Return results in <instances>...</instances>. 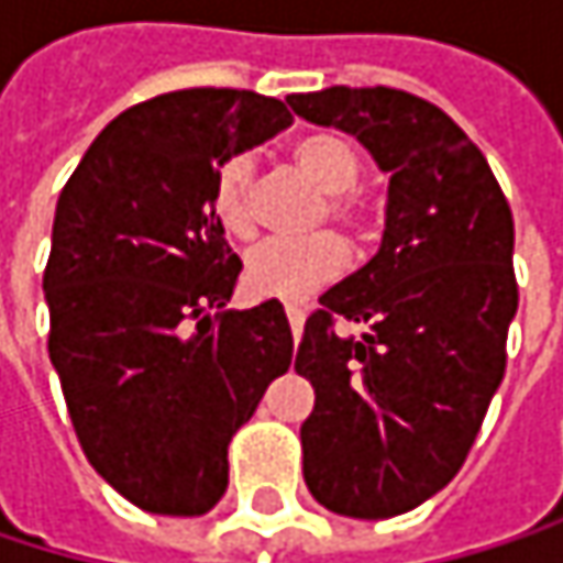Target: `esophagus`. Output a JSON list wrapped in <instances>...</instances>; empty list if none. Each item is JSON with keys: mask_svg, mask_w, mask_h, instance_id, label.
I'll return each mask as SVG.
<instances>
[{"mask_svg": "<svg viewBox=\"0 0 563 563\" xmlns=\"http://www.w3.org/2000/svg\"><path fill=\"white\" fill-rule=\"evenodd\" d=\"M286 319H289V329H292V335L299 339V332H302V322H306V306H302V302H286Z\"/></svg>", "mask_w": 563, "mask_h": 563, "instance_id": "esophagus-1", "label": "esophagus"}]
</instances>
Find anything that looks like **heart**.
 Returning a JSON list of instances; mask_svg holds the SVG:
<instances>
[{
  "label": "heart",
  "instance_id": "1",
  "mask_svg": "<svg viewBox=\"0 0 563 563\" xmlns=\"http://www.w3.org/2000/svg\"><path fill=\"white\" fill-rule=\"evenodd\" d=\"M292 163L319 191L329 195L325 214L345 228H362L365 214L349 195L362 178V159L355 146L332 133L302 136L292 146ZM251 178L254 159L247 153L228 156L211 181V214L231 238L254 234V208H251ZM345 264V247L335 234L316 231L306 238H271L257 244L244 261V280L261 296L296 299L329 283Z\"/></svg>",
  "mask_w": 563,
  "mask_h": 563
}]
</instances>
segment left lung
Listing matches in <instances>:
<instances>
[{"label":"left lung","instance_id":"left-lung-1","mask_svg":"<svg viewBox=\"0 0 563 563\" xmlns=\"http://www.w3.org/2000/svg\"><path fill=\"white\" fill-rule=\"evenodd\" d=\"M286 103L355 136L388 175L378 254L319 296L292 362L316 388L299 427L312 499L391 518L460 473L503 385L518 309L511 211L476 143L413 93L325 87ZM339 318L366 332L345 336Z\"/></svg>","mask_w":563,"mask_h":563}]
</instances>
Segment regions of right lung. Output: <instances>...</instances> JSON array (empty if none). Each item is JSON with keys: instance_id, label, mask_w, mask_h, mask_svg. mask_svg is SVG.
<instances>
[{"instance_id": "add662e5", "label": "right lung", "mask_w": 563, "mask_h": 563, "mask_svg": "<svg viewBox=\"0 0 563 563\" xmlns=\"http://www.w3.org/2000/svg\"><path fill=\"white\" fill-rule=\"evenodd\" d=\"M289 123L254 90H172L123 110L60 188L48 355L90 466L146 511L218 506L231 437L292 362L280 299L228 309L241 257L211 214L218 166Z\"/></svg>"}]
</instances>
